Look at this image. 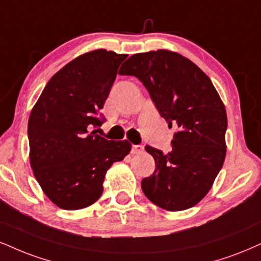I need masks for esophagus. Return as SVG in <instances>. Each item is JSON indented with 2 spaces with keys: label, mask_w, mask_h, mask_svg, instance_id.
I'll use <instances>...</instances> for the list:
<instances>
[{
  "label": "esophagus",
  "mask_w": 261,
  "mask_h": 261,
  "mask_svg": "<svg viewBox=\"0 0 261 261\" xmlns=\"http://www.w3.org/2000/svg\"><path fill=\"white\" fill-rule=\"evenodd\" d=\"M144 151L143 145H132V153H140Z\"/></svg>",
  "instance_id": "esophagus-1"
}]
</instances>
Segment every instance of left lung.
<instances>
[{
	"label": "left lung",
	"mask_w": 261,
	"mask_h": 261,
	"mask_svg": "<svg viewBox=\"0 0 261 261\" xmlns=\"http://www.w3.org/2000/svg\"><path fill=\"white\" fill-rule=\"evenodd\" d=\"M120 75L139 79L160 115L176 132L172 150H145L155 172L141 180L147 198L169 212L194 207L208 194L226 155V110L211 79L181 54L167 49L133 54Z\"/></svg>",
	"instance_id": "1"
}]
</instances>
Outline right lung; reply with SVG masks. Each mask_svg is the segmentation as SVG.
I'll return each instance as SVG.
<instances>
[{
  "label": "right lung",
  "mask_w": 261,
  "mask_h": 261,
  "mask_svg": "<svg viewBox=\"0 0 261 261\" xmlns=\"http://www.w3.org/2000/svg\"><path fill=\"white\" fill-rule=\"evenodd\" d=\"M127 54L95 49L53 75L32 108L28 124L30 165L42 191L66 211L100 198L106 172L130 152L127 140H106L93 127Z\"/></svg>",
  "instance_id": "add662e5"
}]
</instances>
